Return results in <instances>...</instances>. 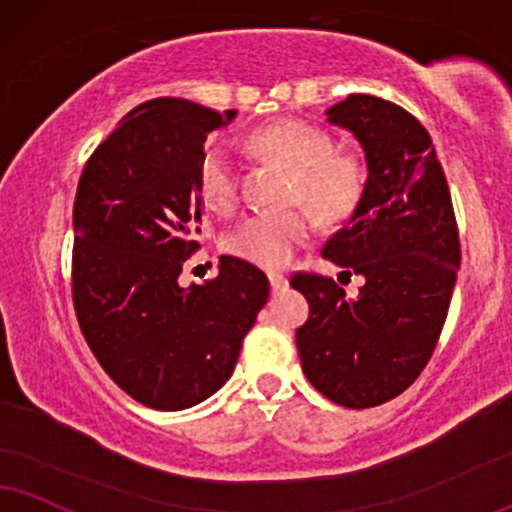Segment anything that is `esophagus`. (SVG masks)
I'll list each match as a JSON object with an SVG mask.
<instances>
[{
	"instance_id": "obj_1",
	"label": "esophagus",
	"mask_w": 512,
	"mask_h": 512,
	"mask_svg": "<svg viewBox=\"0 0 512 512\" xmlns=\"http://www.w3.org/2000/svg\"><path fill=\"white\" fill-rule=\"evenodd\" d=\"M268 280H270V287H273V292H282V289L287 287V275L282 273H268Z\"/></svg>"
}]
</instances>
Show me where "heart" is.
Here are the masks:
<instances>
[{
  "instance_id": "1",
  "label": "heart",
  "mask_w": 512,
  "mask_h": 512,
  "mask_svg": "<svg viewBox=\"0 0 512 512\" xmlns=\"http://www.w3.org/2000/svg\"><path fill=\"white\" fill-rule=\"evenodd\" d=\"M256 154L268 156L294 173L292 199L304 201L325 220L349 216L363 194V168L356 156L337 154L332 135L313 123L277 121L251 137ZM201 197L216 211L237 204L239 180L232 154L208 147L199 168ZM313 218L304 208L258 211L227 232L225 249L261 268H282L311 237Z\"/></svg>"
}]
</instances>
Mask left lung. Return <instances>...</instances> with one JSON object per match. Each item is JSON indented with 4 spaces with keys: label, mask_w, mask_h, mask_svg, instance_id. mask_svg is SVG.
Returning a JSON list of instances; mask_svg holds the SVG:
<instances>
[{
    "label": "left lung",
    "mask_w": 512,
    "mask_h": 512,
    "mask_svg": "<svg viewBox=\"0 0 512 512\" xmlns=\"http://www.w3.org/2000/svg\"><path fill=\"white\" fill-rule=\"evenodd\" d=\"M325 116L361 144L368 180L323 256L365 285L351 299L332 277L296 273L289 285L311 308L296 349L320 394L372 408L406 391L432 358L460 268L458 227L418 118L372 94H349Z\"/></svg>",
    "instance_id": "obj_1"
}]
</instances>
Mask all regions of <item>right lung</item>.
Segmentation results:
<instances>
[{
  "instance_id": "right-lung-1",
  "label": "right lung",
  "mask_w": 512,
  "mask_h": 512,
  "mask_svg": "<svg viewBox=\"0 0 512 512\" xmlns=\"http://www.w3.org/2000/svg\"><path fill=\"white\" fill-rule=\"evenodd\" d=\"M235 116L175 97L144 102L94 149L75 192L80 330L106 375L154 410L216 394L268 301V277L235 256H220L206 285L178 282L199 249L204 142Z\"/></svg>"
}]
</instances>
